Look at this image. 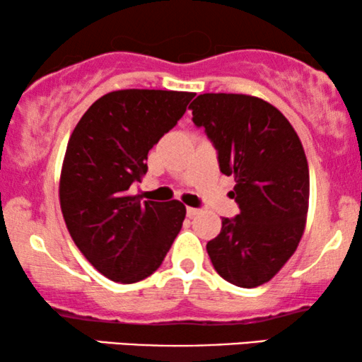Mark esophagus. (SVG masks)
<instances>
[{
  "mask_svg": "<svg viewBox=\"0 0 362 362\" xmlns=\"http://www.w3.org/2000/svg\"><path fill=\"white\" fill-rule=\"evenodd\" d=\"M186 212H187V217H191V219H192V217L201 214V209H196V207H187Z\"/></svg>",
  "mask_w": 362,
  "mask_h": 362,
  "instance_id": "esophagus-1",
  "label": "esophagus"
}]
</instances>
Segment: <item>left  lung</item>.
I'll list each match as a JSON object with an SVG mask.
<instances>
[{
    "mask_svg": "<svg viewBox=\"0 0 362 362\" xmlns=\"http://www.w3.org/2000/svg\"><path fill=\"white\" fill-rule=\"evenodd\" d=\"M217 150L221 173L234 176L240 212L222 219L207 242L222 279L242 288L279 274L303 235L310 171L303 145L279 108L244 93H202L189 105Z\"/></svg>",
    "mask_w": 362,
    "mask_h": 362,
    "instance_id": "obj_1",
    "label": "left lung"
}]
</instances>
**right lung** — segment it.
I'll return each instance as SVG.
<instances>
[{"instance_id": "add662e5", "label": "right lung", "mask_w": 362, "mask_h": 362, "mask_svg": "<svg viewBox=\"0 0 362 362\" xmlns=\"http://www.w3.org/2000/svg\"><path fill=\"white\" fill-rule=\"evenodd\" d=\"M196 93L127 88L98 98L69 138L59 201L72 240L107 279L135 284L163 264L180 234V201L141 202L128 189L146 175L148 151Z\"/></svg>"}]
</instances>
